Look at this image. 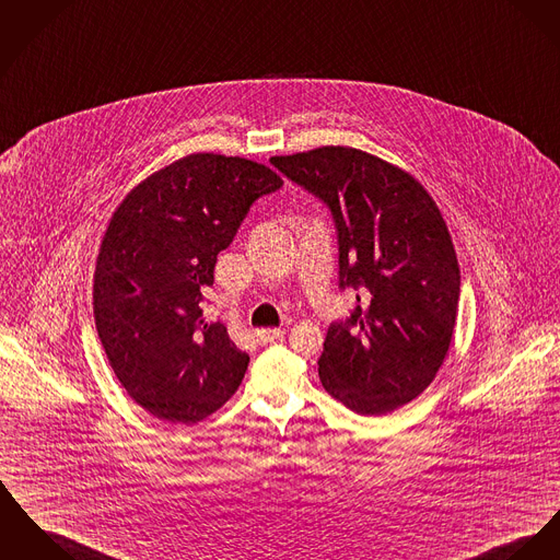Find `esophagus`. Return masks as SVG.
Returning a JSON list of instances; mask_svg holds the SVG:
<instances>
[{
  "instance_id": "esophagus-1",
  "label": "esophagus",
  "mask_w": 560,
  "mask_h": 560,
  "mask_svg": "<svg viewBox=\"0 0 560 560\" xmlns=\"http://www.w3.org/2000/svg\"><path fill=\"white\" fill-rule=\"evenodd\" d=\"M255 336L261 343H271V341L284 336V329H259Z\"/></svg>"
}]
</instances>
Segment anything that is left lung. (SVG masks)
<instances>
[{"instance_id": "1", "label": "left lung", "mask_w": 560, "mask_h": 560, "mask_svg": "<svg viewBox=\"0 0 560 560\" xmlns=\"http://www.w3.org/2000/svg\"><path fill=\"white\" fill-rule=\"evenodd\" d=\"M271 163L323 199L336 221L339 287L359 305L327 331L325 390L363 416L416 399L454 336L460 269L446 221L406 170L350 147H320Z\"/></svg>"}]
</instances>
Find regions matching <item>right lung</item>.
I'll return each instance as SVG.
<instances>
[{
    "label": "right lung",
    "instance_id": "obj_1",
    "mask_svg": "<svg viewBox=\"0 0 560 560\" xmlns=\"http://www.w3.org/2000/svg\"><path fill=\"white\" fill-rule=\"evenodd\" d=\"M282 187L267 165L192 152L114 210L93 276V314L114 373L152 416L195 424L233 397L250 357L206 323L201 289L250 206Z\"/></svg>",
    "mask_w": 560,
    "mask_h": 560
}]
</instances>
